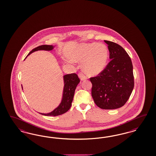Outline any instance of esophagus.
<instances>
[{"mask_svg":"<svg viewBox=\"0 0 156 156\" xmlns=\"http://www.w3.org/2000/svg\"><path fill=\"white\" fill-rule=\"evenodd\" d=\"M78 76H79V77H80V80H84L87 79L86 76H85V75H84L83 73H79V74H78Z\"/></svg>","mask_w":156,"mask_h":156,"instance_id":"34e87169","label":"esophagus"}]
</instances>
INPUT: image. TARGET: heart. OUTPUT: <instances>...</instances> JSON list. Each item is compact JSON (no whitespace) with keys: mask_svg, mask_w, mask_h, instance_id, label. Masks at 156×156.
Masks as SVG:
<instances>
[{"mask_svg":"<svg viewBox=\"0 0 156 156\" xmlns=\"http://www.w3.org/2000/svg\"><path fill=\"white\" fill-rule=\"evenodd\" d=\"M107 47L102 43L82 44L71 54L72 59L82 63L83 70L89 75L95 76L104 70L108 59Z\"/></svg>","mask_w":156,"mask_h":156,"instance_id":"obj_1","label":"heart"}]
</instances>
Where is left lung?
Here are the masks:
<instances>
[{
  "label": "left lung",
  "mask_w": 156,
  "mask_h": 156,
  "mask_svg": "<svg viewBox=\"0 0 156 156\" xmlns=\"http://www.w3.org/2000/svg\"><path fill=\"white\" fill-rule=\"evenodd\" d=\"M104 41L108 45L110 61L98 76L90 78L91 95L101 109H118L126 104L134 88L132 62L120 45Z\"/></svg>",
  "instance_id": "8db88e82"
}]
</instances>
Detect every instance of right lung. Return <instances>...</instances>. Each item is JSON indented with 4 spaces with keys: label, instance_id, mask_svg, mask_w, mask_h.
<instances>
[{
    "label": "right lung",
    "instance_id": "1",
    "mask_svg": "<svg viewBox=\"0 0 156 156\" xmlns=\"http://www.w3.org/2000/svg\"><path fill=\"white\" fill-rule=\"evenodd\" d=\"M54 46H53L52 45H46V44L41 45L34 48L33 50H32L28 53V55L34 51H38V50L51 51L54 48ZM63 80H64V87H63L62 99L61 104H59V105L57 107V108H55L53 111L49 113H39L43 115H46V116H57V115H59L65 113L70 109L71 107V103L73 102V98H74V95L76 87L78 84L80 83V80L76 74L73 73L70 74H66L63 76Z\"/></svg>",
    "mask_w": 156,
    "mask_h": 156
}]
</instances>
